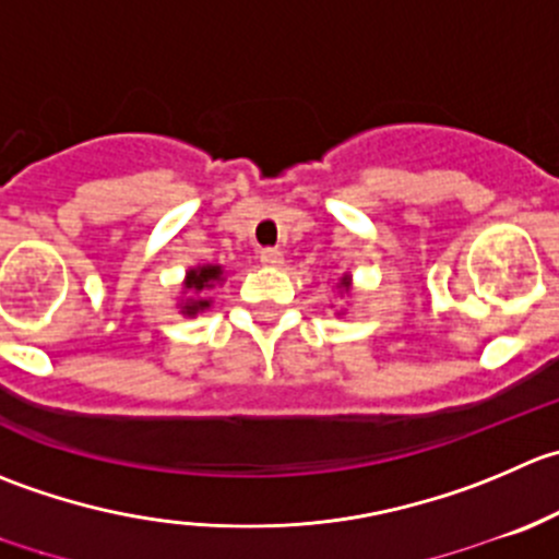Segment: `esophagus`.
<instances>
[{
	"label": "esophagus",
	"instance_id": "1",
	"mask_svg": "<svg viewBox=\"0 0 559 559\" xmlns=\"http://www.w3.org/2000/svg\"><path fill=\"white\" fill-rule=\"evenodd\" d=\"M259 259H262V264H267V267H284V251H281V248H264V251L259 253Z\"/></svg>",
	"mask_w": 559,
	"mask_h": 559
}]
</instances>
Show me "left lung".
<instances>
[{
	"mask_svg": "<svg viewBox=\"0 0 559 559\" xmlns=\"http://www.w3.org/2000/svg\"><path fill=\"white\" fill-rule=\"evenodd\" d=\"M341 289H344V292H349V286H352V278H349V275H344V278H341Z\"/></svg>",
	"mask_w": 559,
	"mask_h": 559,
	"instance_id": "8db88e82",
	"label": "left lung"
}]
</instances>
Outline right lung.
<instances>
[{"label":"right lung","instance_id":"right-lung-1","mask_svg":"<svg viewBox=\"0 0 559 559\" xmlns=\"http://www.w3.org/2000/svg\"><path fill=\"white\" fill-rule=\"evenodd\" d=\"M224 281V267L221 264H202V267H193L186 273V292H191V297H188L186 302H180V311L186 313V317H197V313L207 311L210 302L207 297H202L204 292L213 289L215 284H221Z\"/></svg>","mask_w":559,"mask_h":559}]
</instances>
